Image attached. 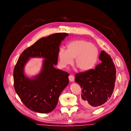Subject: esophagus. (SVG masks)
I'll return each instance as SVG.
<instances>
[{"label": "esophagus", "mask_w": 131, "mask_h": 131, "mask_svg": "<svg viewBox=\"0 0 131 131\" xmlns=\"http://www.w3.org/2000/svg\"><path fill=\"white\" fill-rule=\"evenodd\" d=\"M69 80H70V81L73 82V81H74V76H73V75H72V74L70 75L69 76Z\"/></svg>", "instance_id": "esophagus-1"}]
</instances>
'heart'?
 I'll return each mask as SVG.
<instances>
[{
	"label": "heart",
	"mask_w": 131,
	"mask_h": 131,
	"mask_svg": "<svg viewBox=\"0 0 131 131\" xmlns=\"http://www.w3.org/2000/svg\"><path fill=\"white\" fill-rule=\"evenodd\" d=\"M99 56L97 48L84 39H77L69 42L66 50L61 49L58 53L59 65L65 68L73 63L80 71H88L94 67Z\"/></svg>",
	"instance_id": "obj_1"
}]
</instances>
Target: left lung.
Returning <instances> with one entry per match:
<instances>
[{
  "mask_svg": "<svg viewBox=\"0 0 131 131\" xmlns=\"http://www.w3.org/2000/svg\"><path fill=\"white\" fill-rule=\"evenodd\" d=\"M99 59L102 62L94 70L75 75V81L82 89L81 103L89 109L105 103L110 99L115 88L116 69L112 58L102 51Z\"/></svg>",
  "mask_w": 131,
  "mask_h": 131,
  "instance_id": "obj_1",
  "label": "left lung"
}]
</instances>
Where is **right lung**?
I'll return each mask as SVG.
<instances>
[{"label":"right lung","instance_id":"1","mask_svg":"<svg viewBox=\"0 0 131 131\" xmlns=\"http://www.w3.org/2000/svg\"><path fill=\"white\" fill-rule=\"evenodd\" d=\"M69 35L56 33L42 37L21 53L14 70V87L22 102L30 110L48 113L54 110L60 95L69 83V74L54 68L59 46ZM30 57L44 58L41 73L32 79L24 75V68Z\"/></svg>","mask_w":131,"mask_h":131}]
</instances>
